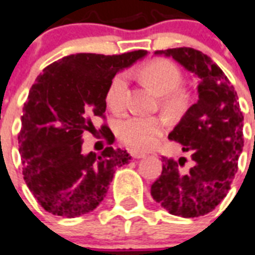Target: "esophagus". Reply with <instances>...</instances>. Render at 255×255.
Listing matches in <instances>:
<instances>
[{
	"label": "esophagus",
	"mask_w": 255,
	"mask_h": 255,
	"mask_svg": "<svg viewBox=\"0 0 255 255\" xmlns=\"http://www.w3.org/2000/svg\"><path fill=\"white\" fill-rule=\"evenodd\" d=\"M131 156H132V158H134V160H140V158H144V157H145V154H144V153L134 152V150H132Z\"/></svg>",
	"instance_id": "1"
}]
</instances>
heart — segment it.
I'll use <instances>...</instances> for the list:
<instances>
[{"mask_svg": "<svg viewBox=\"0 0 255 255\" xmlns=\"http://www.w3.org/2000/svg\"><path fill=\"white\" fill-rule=\"evenodd\" d=\"M140 76L148 86L163 97V105L171 113H179L186 106V94L178 90L181 85V72L167 60H153L140 69ZM127 73L121 72L110 81L106 92L107 106L113 111H121L124 107L127 90ZM166 122L160 117L129 115L117 124L119 140L134 150H146L154 146L163 133Z\"/></svg>", "mask_w": 255, "mask_h": 255, "instance_id": "b5f03b06", "label": "heart"}]
</instances>
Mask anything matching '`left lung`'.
Wrapping results in <instances>:
<instances>
[{
    "mask_svg": "<svg viewBox=\"0 0 255 255\" xmlns=\"http://www.w3.org/2000/svg\"><path fill=\"white\" fill-rule=\"evenodd\" d=\"M173 57L198 78V102L182 117L169 138L182 144L194 165L182 170L185 157L162 158V173L152 185L153 199L171 215H207L224 199L237 173L244 146V117L237 93L224 72L207 55L194 48L156 51Z\"/></svg>",
    "mask_w": 255,
    "mask_h": 255,
    "instance_id": "obj_1",
    "label": "left lung"
}]
</instances>
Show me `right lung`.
<instances>
[{
    "instance_id": "add662e5",
    "label": "right lung",
    "mask_w": 255,
    "mask_h": 255,
    "mask_svg": "<svg viewBox=\"0 0 255 255\" xmlns=\"http://www.w3.org/2000/svg\"><path fill=\"white\" fill-rule=\"evenodd\" d=\"M146 53L65 56L31 86L20 117L19 153L27 187L49 214L72 219L95 210L115 169L129 162L127 150L113 146L85 154L82 134L97 132L92 119L103 118L110 81ZM99 131L105 133L107 127ZM106 137L111 142L110 132Z\"/></svg>"
}]
</instances>
